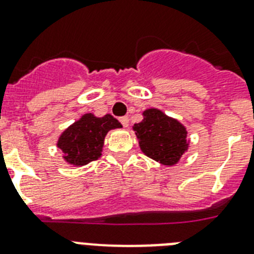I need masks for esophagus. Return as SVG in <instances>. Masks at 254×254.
Returning a JSON list of instances; mask_svg holds the SVG:
<instances>
[{
  "label": "esophagus",
  "instance_id": "esophagus-1",
  "mask_svg": "<svg viewBox=\"0 0 254 254\" xmlns=\"http://www.w3.org/2000/svg\"><path fill=\"white\" fill-rule=\"evenodd\" d=\"M120 122L122 123V126H123V127H127V126H128V122H129L128 117H127V116H125V117H121V118H120Z\"/></svg>",
  "mask_w": 254,
  "mask_h": 254
}]
</instances>
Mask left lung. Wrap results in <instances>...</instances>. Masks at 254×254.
Returning a JSON list of instances; mask_svg holds the SVG:
<instances>
[{"instance_id":"1","label":"left lung","mask_w":254,"mask_h":254,"mask_svg":"<svg viewBox=\"0 0 254 254\" xmlns=\"http://www.w3.org/2000/svg\"><path fill=\"white\" fill-rule=\"evenodd\" d=\"M143 117L142 122L133 126L141 150L161 164H176L188 146L185 127L158 109L145 111Z\"/></svg>"}]
</instances>
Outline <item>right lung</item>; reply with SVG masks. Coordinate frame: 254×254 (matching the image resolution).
Returning a JSON list of instances; mask_svg holds the SVG:
<instances>
[{
    "label": "right lung",
    "mask_w": 254,
    "mask_h": 254,
    "mask_svg": "<svg viewBox=\"0 0 254 254\" xmlns=\"http://www.w3.org/2000/svg\"><path fill=\"white\" fill-rule=\"evenodd\" d=\"M120 127H122L121 123L111 114L102 118L85 114L62 133L58 147L64 151V159L69 164L84 165L99 158L107 132Z\"/></svg>",
    "instance_id": "add662e5"
}]
</instances>
